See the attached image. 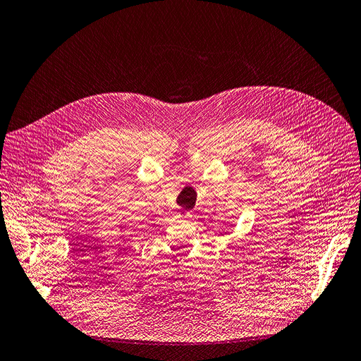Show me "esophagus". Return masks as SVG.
<instances>
[{"label": "esophagus", "mask_w": 361, "mask_h": 361, "mask_svg": "<svg viewBox=\"0 0 361 361\" xmlns=\"http://www.w3.org/2000/svg\"><path fill=\"white\" fill-rule=\"evenodd\" d=\"M192 218V213L191 212H185L183 213V219H191Z\"/></svg>", "instance_id": "34e87169"}]
</instances>
